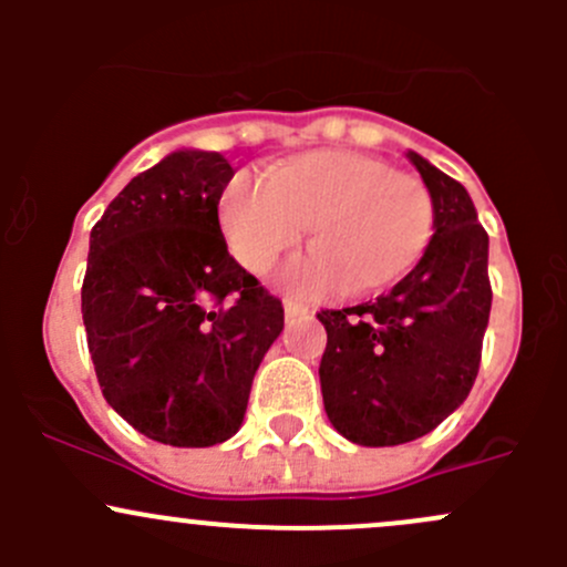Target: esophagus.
Returning <instances> with one entry per match:
<instances>
[{"instance_id":"1","label":"esophagus","mask_w":567,"mask_h":567,"mask_svg":"<svg viewBox=\"0 0 567 567\" xmlns=\"http://www.w3.org/2000/svg\"><path fill=\"white\" fill-rule=\"evenodd\" d=\"M310 316V310H307L305 305H299V301H285V318H305Z\"/></svg>"}]
</instances>
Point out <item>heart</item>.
<instances>
[{"label": "heart", "instance_id": "obj_1", "mask_svg": "<svg viewBox=\"0 0 567 567\" xmlns=\"http://www.w3.org/2000/svg\"><path fill=\"white\" fill-rule=\"evenodd\" d=\"M221 236L249 271H268L312 225L318 249L279 271L288 293L373 296L414 271L433 241L431 192L420 177L351 147L293 153L266 177H227L216 203Z\"/></svg>", "mask_w": 567, "mask_h": 567}]
</instances>
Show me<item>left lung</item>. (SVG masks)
Wrapping results in <instances>:
<instances>
[{
  "label": "left lung",
  "mask_w": 567,
  "mask_h": 567,
  "mask_svg": "<svg viewBox=\"0 0 567 567\" xmlns=\"http://www.w3.org/2000/svg\"><path fill=\"white\" fill-rule=\"evenodd\" d=\"M431 192L433 241L409 277L375 301L320 310L323 409L362 447L414 442L472 392L491 316L488 233L458 181L405 153Z\"/></svg>",
  "instance_id": "obj_1"
}]
</instances>
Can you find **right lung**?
Returning a JSON list of instances; mask_svg holds the SVG:
<instances>
[{
  "label": "right lung",
  "mask_w": 567,
  "mask_h": 567,
  "mask_svg": "<svg viewBox=\"0 0 567 567\" xmlns=\"http://www.w3.org/2000/svg\"><path fill=\"white\" fill-rule=\"evenodd\" d=\"M221 153L183 151L131 177L90 233L82 318L106 403L147 439L214 447L236 436L282 301L236 262Z\"/></svg>",
  "instance_id": "add662e5"
}]
</instances>
